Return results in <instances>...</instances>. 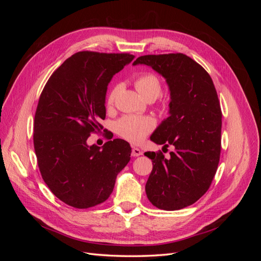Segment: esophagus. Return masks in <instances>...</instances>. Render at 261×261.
<instances>
[{"instance_id": "1", "label": "esophagus", "mask_w": 261, "mask_h": 261, "mask_svg": "<svg viewBox=\"0 0 261 261\" xmlns=\"http://www.w3.org/2000/svg\"><path fill=\"white\" fill-rule=\"evenodd\" d=\"M141 154H143V152L140 151V149H138V148H136V147H134V148L132 149V155H133L134 158L139 156V155H141Z\"/></svg>"}]
</instances>
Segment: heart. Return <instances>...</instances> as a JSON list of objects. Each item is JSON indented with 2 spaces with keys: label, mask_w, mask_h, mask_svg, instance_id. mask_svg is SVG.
I'll use <instances>...</instances> for the list:
<instances>
[{
  "label": "heart",
  "mask_w": 261,
  "mask_h": 261,
  "mask_svg": "<svg viewBox=\"0 0 261 261\" xmlns=\"http://www.w3.org/2000/svg\"><path fill=\"white\" fill-rule=\"evenodd\" d=\"M135 87L141 97L146 100H154L161 93V82L152 73H145L135 80ZM118 92V86L113 87L107 98L108 107H111ZM116 132L120 136L132 143H140L155 127L153 118L149 116L125 115L116 122Z\"/></svg>",
  "instance_id": "b5f03b06"
}]
</instances>
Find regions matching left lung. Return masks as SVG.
Returning a JSON list of instances; mask_svg holds the SVG:
<instances>
[{"instance_id":"8db88e82","label":"left lung","mask_w":261,"mask_h":261,"mask_svg":"<svg viewBox=\"0 0 261 261\" xmlns=\"http://www.w3.org/2000/svg\"><path fill=\"white\" fill-rule=\"evenodd\" d=\"M145 64L162 75L170 89V116L150 137L168 148L170 158L145 152L152 160L146 194L153 206L179 210L204 195L216 175L221 153L222 112L210 75L183 53L139 57L133 65Z\"/></svg>"}]
</instances>
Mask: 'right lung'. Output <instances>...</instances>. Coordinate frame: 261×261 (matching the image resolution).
<instances>
[{
  "mask_svg": "<svg viewBox=\"0 0 261 261\" xmlns=\"http://www.w3.org/2000/svg\"><path fill=\"white\" fill-rule=\"evenodd\" d=\"M129 53L73 54L45 84L35 114L34 146L44 183L68 206L87 209L105 202L130 160L127 141L89 146L102 128L106 94L113 75L134 60Z\"/></svg>",
  "mask_w": 261,
  "mask_h": 261,
  "instance_id": "add662e5",
  "label": "right lung"
}]
</instances>
